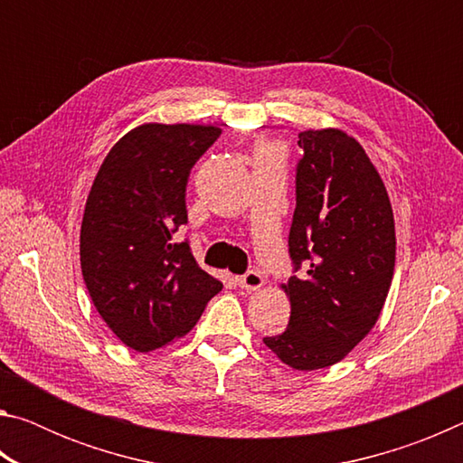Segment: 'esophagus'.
<instances>
[{"label": "esophagus", "mask_w": 463, "mask_h": 463, "mask_svg": "<svg viewBox=\"0 0 463 463\" xmlns=\"http://www.w3.org/2000/svg\"><path fill=\"white\" fill-rule=\"evenodd\" d=\"M237 284L242 288V289H260L261 286H263V276L260 271H255V269H250V271H247V273H242V276H239L237 278Z\"/></svg>", "instance_id": "34e87169"}]
</instances>
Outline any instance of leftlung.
Here are the masks:
<instances>
[{
	"instance_id": "left-lung-1",
	"label": "left lung",
	"mask_w": 463,
	"mask_h": 463,
	"mask_svg": "<svg viewBox=\"0 0 463 463\" xmlns=\"http://www.w3.org/2000/svg\"><path fill=\"white\" fill-rule=\"evenodd\" d=\"M296 210L288 253L289 323L263 343L294 370H320L372 331L394 276V216L362 145L341 130L298 137Z\"/></svg>"
}]
</instances>
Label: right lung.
<instances>
[{"label":"right lung","instance_id":"add662e5","mask_svg":"<svg viewBox=\"0 0 463 463\" xmlns=\"http://www.w3.org/2000/svg\"><path fill=\"white\" fill-rule=\"evenodd\" d=\"M221 128L145 124L101 163L81 222V271L104 323L146 354L185 335L222 284L194 260L185 185Z\"/></svg>","mask_w":463,"mask_h":463}]
</instances>
